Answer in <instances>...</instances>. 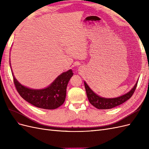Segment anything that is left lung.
Masks as SVG:
<instances>
[{"label":"left lung","mask_w":149,"mask_h":149,"mask_svg":"<svg viewBox=\"0 0 149 149\" xmlns=\"http://www.w3.org/2000/svg\"><path fill=\"white\" fill-rule=\"evenodd\" d=\"M138 81L139 80L137 81V82L134 86V87L130 89L128 93H125V94H123V95H122L119 97H117L114 98H106L101 97L100 96L97 95L96 93H94L93 90L89 88V86L84 81V83L89 102L91 103L93 106L96 107L97 109H112V108L115 107L119 105H120L126 101L129 100V98L131 97L135 91V90H136Z\"/></svg>","instance_id":"1"}]
</instances>
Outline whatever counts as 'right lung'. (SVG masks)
<instances>
[{
  "label": "right lung",
  "instance_id": "right-lung-1",
  "mask_svg": "<svg viewBox=\"0 0 149 149\" xmlns=\"http://www.w3.org/2000/svg\"><path fill=\"white\" fill-rule=\"evenodd\" d=\"M73 75V71L69 70L58 76L47 88L31 89L20 84L12 72L13 82L21 97L35 107L45 109H55L64 103L67 85Z\"/></svg>",
  "mask_w": 149,
  "mask_h": 149
}]
</instances>
